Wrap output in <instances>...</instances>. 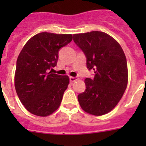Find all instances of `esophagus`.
<instances>
[{
    "mask_svg": "<svg viewBox=\"0 0 146 146\" xmlns=\"http://www.w3.org/2000/svg\"><path fill=\"white\" fill-rule=\"evenodd\" d=\"M76 80V78L73 77V76H70V82H74Z\"/></svg>",
    "mask_w": 146,
    "mask_h": 146,
    "instance_id": "34e87169",
    "label": "esophagus"
}]
</instances>
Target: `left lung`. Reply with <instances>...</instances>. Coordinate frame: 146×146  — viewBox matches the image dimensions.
I'll return each mask as SVG.
<instances>
[{
  "mask_svg": "<svg viewBox=\"0 0 146 146\" xmlns=\"http://www.w3.org/2000/svg\"><path fill=\"white\" fill-rule=\"evenodd\" d=\"M73 41L84 53L88 70L95 73L93 79L85 80L86 90L78 95L80 106L92 115L108 113L127 88L128 70L124 52L114 38L98 31L75 34Z\"/></svg>",
  "mask_w": 146,
  "mask_h": 146,
  "instance_id": "obj_1",
  "label": "left lung"
}]
</instances>
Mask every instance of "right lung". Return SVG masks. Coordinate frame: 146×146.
<instances>
[{"instance_id":"1","label":"right lung","mask_w":146,"mask_h":146,"mask_svg":"<svg viewBox=\"0 0 146 146\" xmlns=\"http://www.w3.org/2000/svg\"><path fill=\"white\" fill-rule=\"evenodd\" d=\"M72 39V35L38 33L18 56L15 88L22 104L33 114L46 117L59 108L69 77L50 70L57 65L60 49Z\"/></svg>"}]
</instances>
